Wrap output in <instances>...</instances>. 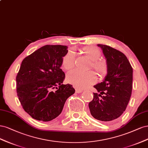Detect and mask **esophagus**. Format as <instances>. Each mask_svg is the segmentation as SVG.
Returning a JSON list of instances; mask_svg holds the SVG:
<instances>
[{
    "mask_svg": "<svg viewBox=\"0 0 148 148\" xmlns=\"http://www.w3.org/2000/svg\"><path fill=\"white\" fill-rule=\"evenodd\" d=\"M83 91H84L83 90H81V89H79V88H76V89H75V92L77 93L82 92Z\"/></svg>",
    "mask_w": 148,
    "mask_h": 148,
    "instance_id": "34e87169",
    "label": "esophagus"
}]
</instances>
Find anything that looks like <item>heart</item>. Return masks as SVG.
<instances>
[{"instance_id":"heart-1","label":"heart","mask_w":148,"mask_h":148,"mask_svg":"<svg viewBox=\"0 0 148 148\" xmlns=\"http://www.w3.org/2000/svg\"><path fill=\"white\" fill-rule=\"evenodd\" d=\"M82 52L91 61L90 66L100 76H104L108 73V64L103 60H99L101 51L96 47H88L82 49ZM75 55L72 51H68L62 58V66L66 70L72 68L74 65ZM68 82L73 84L76 88H84L95 82L96 76L92 71L82 72L73 70L69 72L66 77Z\"/></svg>"}]
</instances>
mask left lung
<instances>
[{"mask_svg": "<svg viewBox=\"0 0 148 148\" xmlns=\"http://www.w3.org/2000/svg\"><path fill=\"white\" fill-rule=\"evenodd\" d=\"M106 60L108 73L103 82L94 85L98 92L88 104L90 113L97 120L108 122L125 111L132 91L133 69L127 56L112 47L98 44Z\"/></svg>", "mask_w": 148, "mask_h": 148, "instance_id": "8db88e82", "label": "left lung"}]
</instances>
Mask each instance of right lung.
<instances>
[{
	"label": "right lung",
	"instance_id": "obj_1",
	"mask_svg": "<svg viewBox=\"0 0 148 148\" xmlns=\"http://www.w3.org/2000/svg\"><path fill=\"white\" fill-rule=\"evenodd\" d=\"M68 48L47 45L22 61L16 78L17 95L24 110L37 121L48 122L58 117L66 99L75 93L72 85L63 84L61 62Z\"/></svg>",
	"mask_w": 148,
	"mask_h": 148
}]
</instances>
